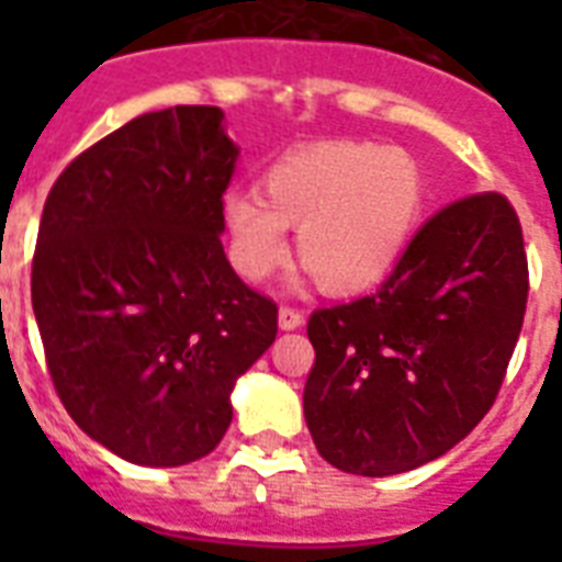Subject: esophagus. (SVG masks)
I'll return each mask as SVG.
<instances>
[{
  "label": "esophagus",
  "mask_w": 562,
  "mask_h": 562,
  "mask_svg": "<svg viewBox=\"0 0 562 562\" xmlns=\"http://www.w3.org/2000/svg\"><path fill=\"white\" fill-rule=\"evenodd\" d=\"M303 324V312L294 306H282L280 308V326L282 329H297Z\"/></svg>",
  "instance_id": "obj_1"
}]
</instances>
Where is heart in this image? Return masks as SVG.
Returning a JSON list of instances; mask_svg holds the SVG:
<instances>
[{
	"instance_id": "1",
	"label": "heart",
	"mask_w": 562,
	"mask_h": 562,
	"mask_svg": "<svg viewBox=\"0 0 562 562\" xmlns=\"http://www.w3.org/2000/svg\"><path fill=\"white\" fill-rule=\"evenodd\" d=\"M426 203V178L400 148L321 143L285 154L259 180V194L224 201L229 259L250 282L271 280L289 259L285 229L317 289L350 297L393 271Z\"/></svg>"
}]
</instances>
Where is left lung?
<instances>
[{
	"label": "left lung",
	"instance_id": "obj_1",
	"mask_svg": "<svg viewBox=\"0 0 562 562\" xmlns=\"http://www.w3.org/2000/svg\"><path fill=\"white\" fill-rule=\"evenodd\" d=\"M525 303L522 224L505 194L431 215L375 294L308 317L303 411L321 458L382 479L461 443L502 391Z\"/></svg>",
	"mask_w": 562,
	"mask_h": 562
}]
</instances>
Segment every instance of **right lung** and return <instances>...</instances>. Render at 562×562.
<instances>
[{"instance_id": "1", "label": "right lung", "mask_w": 562, "mask_h": 562, "mask_svg": "<svg viewBox=\"0 0 562 562\" xmlns=\"http://www.w3.org/2000/svg\"><path fill=\"white\" fill-rule=\"evenodd\" d=\"M218 108L131 119L48 192L31 306L57 396L110 452L183 467L227 431L229 391L277 338V303L224 256L236 145Z\"/></svg>"}]
</instances>
